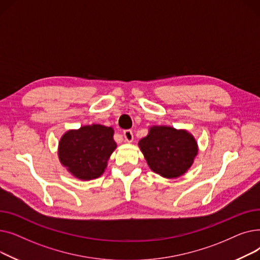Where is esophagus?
I'll return each instance as SVG.
<instances>
[{
    "mask_svg": "<svg viewBox=\"0 0 260 260\" xmlns=\"http://www.w3.org/2000/svg\"><path fill=\"white\" fill-rule=\"evenodd\" d=\"M123 136H124L126 142H133V140H134V134H133V132L131 129H126V131L123 132Z\"/></svg>",
    "mask_w": 260,
    "mask_h": 260,
    "instance_id": "esophagus-1",
    "label": "esophagus"
}]
</instances>
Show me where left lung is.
I'll list each match as a JSON object with an SVG mask.
<instances>
[{
  "instance_id": "left-lung-1",
  "label": "left lung",
  "mask_w": 260,
  "mask_h": 260,
  "mask_svg": "<svg viewBox=\"0 0 260 260\" xmlns=\"http://www.w3.org/2000/svg\"><path fill=\"white\" fill-rule=\"evenodd\" d=\"M138 145L149 169L168 179L184 175L198 154V144L192 134L167 125L149 127Z\"/></svg>"
}]
</instances>
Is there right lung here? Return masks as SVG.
I'll return each instance as SVG.
<instances>
[{
    "label": "right lung",
    "instance_id": "obj_1",
    "mask_svg": "<svg viewBox=\"0 0 260 260\" xmlns=\"http://www.w3.org/2000/svg\"><path fill=\"white\" fill-rule=\"evenodd\" d=\"M114 133L113 127L94 123L67 131L58 146L61 165L77 179L86 181L98 178L117 148Z\"/></svg>",
    "mask_w": 260,
    "mask_h": 260
}]
</instances>
